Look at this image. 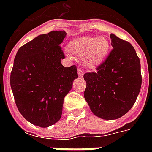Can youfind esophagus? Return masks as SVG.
I'll return each instance as SVG.
<instances>
[{
    "label": "esophagus",
    "mask_w": 152,
    "mask_h": 152,
    "mask_svg": "<svg viewBox=\"0 0 152 152\" xmlns=\"http://www.w3.org/2000/svg\"><path fill=\"white\" fill-rule=\"evenodd\" d=\"M77 73H78V76H79V77H80V78H82L83 77V71L81 69H78L77 70Z\"/></svg>",
    "instance_id": "esophagus-1"
}]
</instances>
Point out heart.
<instances>
[{"mask_svg": "<svg viewBox=\"0 0 152 152\" xmlns=\"http://www.w3.org/2000/svg\"><path fill=\"white\" fill-rule=\"evenodd\" d=\"M72 53L82 59L84 64L90 69H94L104 61L110 50V43L104 37H81L69 44Z\"/></svg>", "mask_w": 152, "mask_h": 152, "instance_id": "obj_1", "label": "heart"}]
</instances>
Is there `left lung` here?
Masks as SVG:
<instances>
[{
  "mask_svg": "<svg viewBox=\"0 0 152 152\" xmlns=\"http://www.w3.org/2000/svg\"><path fill=\"white\" fill-rule=\"evenodd\" d=\"M113 50L96 72L86 73L85 99L103 120H116L134 106L142 85L140 60L130 43L111 34Z\"/></svg>",
  "mask_w": 152,
  "mask_h": 152,
  "instance_id": "obj_1",
  "label": "left lung"
}]
</instances>
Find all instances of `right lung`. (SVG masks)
Returning a JSON list of instances; mask_svg holds the SVG:
<instances>
[{
  "label": "right lung",
  "instance_id": "obj_1",
  "mask_svg": "<svg viewBox=\"0 0 152 152\" xmlns=\"http://www.w3.org/2000/svg\"><path fill=\"white\" fill-rule=\"evenodd\" d=\"M65 31L41 34L19 48L10 74V86L22 115L32 124L49 127L59 121L63 99L78 78L75 65L64 67L59 45Z\"/></svg>",
  "mask_w": 152,
  "mask_h": 152
}]
</instances>
